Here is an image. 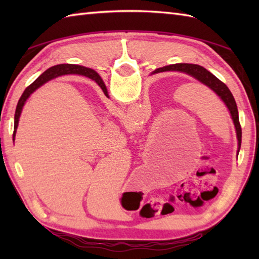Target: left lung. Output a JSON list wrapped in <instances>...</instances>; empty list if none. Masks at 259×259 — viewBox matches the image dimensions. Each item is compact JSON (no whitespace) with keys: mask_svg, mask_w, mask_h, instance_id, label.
I'll list each match as a JSON object with an SVG mask.
<instances>
[{"mask_svg":"<svg viewBox=\"0 0 259 259\" xmlns=\"http://www.w3.org/2000/svg\"><path fill=\"white\" fill-rule=\"evenodd\" d=\"M164 71H179V72H184L190 74V75L194 76L195 78H198L200 82L204 83L205 85H208L210 89L213 90L219 97L222 98L223 102L225 103V105L229 108V111L232 115V119H233L234 125H235V130H236V136H238V140H239V148L241 147V137H242V133H241V125L239 122V112H238V106H236L235 99L233 97V95L230 91L229 88L226 87L225 83H223L221 80L213 75V74L210 73L208 69H205L204 67L200 66V65H194V64H175V65H170V66H165L162 68H157L154 71V73H159V72H164ZM102 80V78H100ZM103 85L105 87L104 82L102 80Z\"/></svg>","mask_w":259,"mask_h":259,"instance_id":"left-lung-1","label":"left lung"}]
</instances>
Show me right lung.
Masks as SVG:
<instances>
[{
	"instance_id": "right-lung-1",
	"label": "right lung",
	"mask_w": 259,
	"mask_h": 259,
	"mask_svg": "<svg viewBox=\"0 0 259 259\" xmlns=\"http://www.w3.org/2000/svg\"><path fill=\"white\" fill-rule=\"evenodd\" d=\"M64 74H82V75H85L88 77L93 78V80L97 82L98 85L102 88L103 91H104V94L107 96L106 87L103 85L102 80H100V76L95 71H93V69L78 66V65H72V64H61V65H56V66H52L49 69H47V71L43 73L42 75L38 76L36 80H35L32 83V84L26 88V90L24 91V94L21 95L19 102H18V104H17V108H16V113H15L14 140H15L17 126H18V121H19V116H20L21 109H23L24 104H25L26 100H27V98L30 96V94H32L34 90H36L38 87H41L43 83H46L48 80H50V78L56 77V76H59V75H64Z\"/></svg>"
}]
</instances>
